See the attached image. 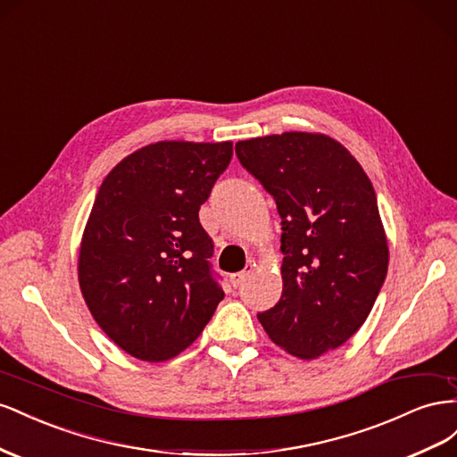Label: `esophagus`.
<instances>
[{
	"label": "esophagus",
	"instance_id": "obj_1",
	"mask_svg": "<svg viewBox=\"0 0 457 457\" xmlns=\"http://www.w3.org/2000/svg\"><path fill=\"white\" fill-rule=\"evenodd\" d=\"M251 271H253V264L251 266H246L243 271H239V273H233V276L229 278V281H231V285L233 287H241L243 285V281L251 276Z\"/></svg>",
	"mask_w": 457,
	"mask_h": 457
}]
</instances>
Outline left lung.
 <instances>
[{
    "mask_svg": "<svg viewBox=\"0 0 457 457\" xmlns=\"http://www.w3.org/2000/svg\"><path fill=\"white\" fill-rule=\"evenodd\" d=\"M236 154L281 218L283 293L258 320L293 356L318 358L361 328L385 283L388 246L375 189L328 136L254 137L239 141Z\"/></svg>",
    "mask_w": 457,
    "mask_h": 457,
    "instance_id": "1",
    "label": "left lung"
}]
</instances>
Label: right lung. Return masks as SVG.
<instances>
[{
    "mask_svg": "<svg viewBox=\"0 0 457 457\" xmlns=\"http://www.w3.org/2000/svg\"><path fill=\"white\" fill-rule=\"evenodd\" d=\"M231 154V141L153 143L99 187L78 278L99 328L134 358L178 356L224 298L199 211Z\"/></svg>",
    "mask_w": 457,
    "mask_h": 457,
    "instance_id": "1",
    "label": "right lung"
}]
</instances>
